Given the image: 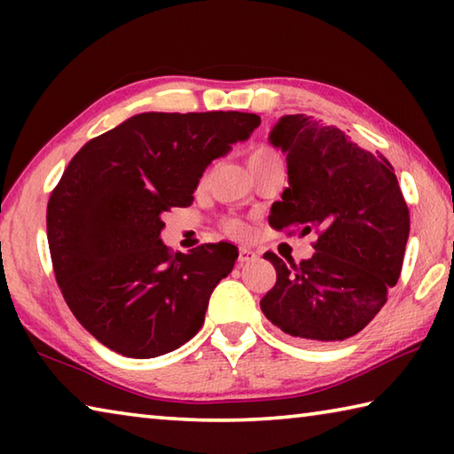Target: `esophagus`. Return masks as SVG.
Here are the masks:
<instances>
[{
  "mask_svg": "<svg viewBox=\"0 0 454 454\" xmlns=\"http://www.w3.org/2000/svg\"><path fill=\"white\" fill-rule=\"evenodd\" d=\"M256 260H258L256 252H252L250 248H246V246H242V248H240V256H238V262H240V266L250 264V262H256Z\"/></svg>",
  "mask_w": 454,
  "mask_h": 454,
  "instance_id": "34e87169",
  "label": "esophagus"
}]
</instances>
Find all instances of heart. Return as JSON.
<instances>
[{"label":"heart","mask_w":454,"mask_h":454,"mask_svg":"<svg viewBox=\"0 0 454 454\" xmlns=\"http://www.w3.org/2000/svg\"><path fill=\"white\" fill-rule=\"evenodd\" d=\"M276 158H280L276 150L268 148V145H256V148L250 150V153H248V168L264 164V162H268V160H276ZM224 226H226V230H230V232H234V234L244 232V224L240 220H226Z\"/></svg>","instance_id":"obj_1"}]
</instances>
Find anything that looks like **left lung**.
I'll return each mask as SVG.
<instances>
[{
    "mask_svg": "<svg viewBox=\"0 0 454 454\" xmlns=\"http://www.w3.org/2000/svg\"><path fill=\"white\" fill-rule=\"evenodd\" d=\"M270 144L286 153L288 188L268 222L318 240L301 264L266 252L276 284L260 309L310 344L344 340L379 314L403 270L411 218L395 168L304 114L280 118Z\"/></svg>",
    "mask_w": 454,
    "mask_h": 454,
    "instance_id": "left-lung-1",
    "label": "left lung"
}]
</instances>
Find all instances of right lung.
<instances>
[{
  "mask_svg": "<svg viewBox=\"0 0 454 454\" xmlns=\"http://www.w3.org/2000/svg\"><path fill=\"white\" fill-rule=\"evenodd\" d=\"M258 126L244 112H145L67 164L48 202L51 264L74 317L104 347L153 358L202 328L238 248L218 242L172 254L160 238L162 216L194 202L212 160Z\"/></svg>",
  "mask_w": 454,
  "mask_h": 454,
  "instance_id": "1",
  "label": "right lung"
}]
</instances>
